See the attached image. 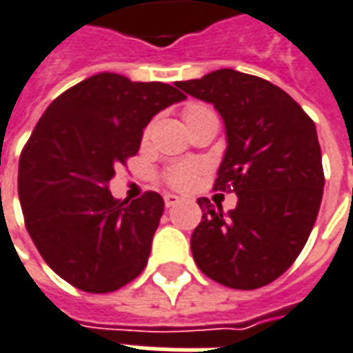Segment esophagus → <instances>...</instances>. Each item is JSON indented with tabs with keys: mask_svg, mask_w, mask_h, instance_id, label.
I'll return each mask as SVG.
<instances>
[{
	"mask_svg": "<svg viewBox=\"0 0 353 353\" xmlns=\"http://www.w3.org/2000/svg\"><path fill=\"white\" fill-rule=\"evenodd\" d=\"M163 201H165L167 208H171V206L179 205L180 197H176V195H173V193H167L165 197H163Z\"/></svg>",
	"mask_w": 353,
	"mask_h": 353,
	"instance_id": "34e87169",
	"label": "esophagus"
}]
</instances>
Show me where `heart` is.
<instances>
[{
    "label": "heart",
    "instance_id": "heart-1",
    "mask_svg": "<svg viewBox=\"0 0 353 353\" xmlns=\"http://www.w3.org/2000/svg\"><path fill=\"white\" fill-rule=\"evenodd\" d=\"M201 111H206L205 105H188L186 110H184V121H188L190 117L195 115V113H201ZM199 173V167L192 165V163H182V165L171 167L169 171L165 173V180L174 188H186L192 184L195 176Z\"/></svg>",
    "mask_w": 353,
    "mask_h": 353
}]
</instances>
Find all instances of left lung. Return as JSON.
I'll return each instance as SVG.
<instances>
[{"label": "left lung", "mask_w": 353, "mask_h": 353, "mask_svg": "<svg viewBox=\"0 0 353 353\" xmlns=\"http://www.w3.org/2000/svg\"><path fill=\"white\" fill-rule=\"evenodd\" d=\"M176 87L219 111L227 150L214 190L238 195L227 214L199 199L203 219L192 234L193 259L225 287L270 285L298 259L320 210L324 169L316 126L283 89L232 68Z\"/></svg>", "instance_id": "obj_1"}]
</instances>
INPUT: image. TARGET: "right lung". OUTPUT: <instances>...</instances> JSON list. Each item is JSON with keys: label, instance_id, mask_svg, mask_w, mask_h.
Returning <instances> with one entry per match:
<instances>
[{"label": "right lung", "instance_id": "obj_1", "mask_svg": "<svg viewBox=\"0 0 353 353\" xmlns=\"http://www.w3.org/2000/svg\"><path fill=\"white\" fill-rule=\"evenodd\" d=\"M173 85L100 72L55 98L26 143L18 195L42 259L72 287L113 292L147 266L163 199L117 201L115 169L136 156L143 128L184 100Z\"/></svg>", "mask_w": 353, "mask_h": 353}]
</instances>
